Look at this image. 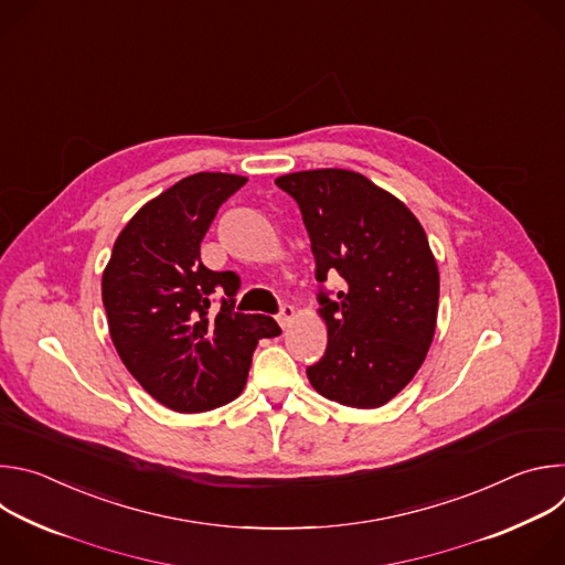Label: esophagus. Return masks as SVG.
<instances>
[{"label": "esophagus", "mask_w": 565, "mask_h": 565, "mask_svg": "<svg viewBox=\"0 0 565 565\" xmlns=\"http://www.w3.org/2000/svg\"><path fill=\"white\" fill-rule=\"evenodd\" d=\"M295 308L290 306V303H284L281 308H279V315H277V321L281 324V329H288L290 327V321L295 319Z\"/></svg>", "instance_id": "obj_1"}]
</instances>
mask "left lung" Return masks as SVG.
Wrapping results in <instances>:
<instances>
[{
  "mask_svg": "<svg viewBox=\"0 0 565 565\" xmlns=\"http://www.w3.org/2000/svg\"><path fill=\"white\" fill-rule=\"evenodd\" d=\"M310 236L319 315L329 329L324 358L306 369L317 393L355 409H375L423 366L438 315V266L412 210L349 170L279 177ZM329 274L345 288L331 298Z\"/></svg>",
  "mask_w": 565,
  "mask_h": 565,
  "instance_id": "1",
  "label": "left lung"
}]
</instances>
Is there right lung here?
Listing matches in <instances>:
<instances>
[{
	"label": "right lung",
	"mask_w": 565,
	"mask_h": 565,
	"mask_svg": "<svg viewBox=\"0 0 565 565\" xmlns=\"http://www.w3.org/2000/svg\"><path fill=\"white\" fill-rule=\"evenodd\" d=\"M246 177L199 172L145 203L118 234L103 275V303L127 371L160 405L210 412L244 391L268 315L234 312L241 279L201 262V241ZM221 296L211 310V297Z\"/></svg>",
	"instance_id": "right-lung-1"
}]
</instances>
